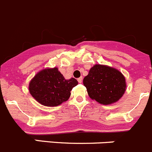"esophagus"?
I'll use <instances>...</instances> for the list:
<instances>
[{
    "label": "esophagus",
    "mask_w": 152,
    "mask_h": 152,
    "mask_svg": "<svg viewBox=\"0 0 152 152\" xmlns=\"http://www.w3.org/2000/svg\"><path fill=\"white\" fill-rule=\"evenodd\" d=\"M77 81H78L79 83H81L82 81H83V77H79V78L77 79Z\"/></svg>",
    "instance_id": "obj_1"
}]
</instances>
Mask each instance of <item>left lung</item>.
<instances>
[{
    "label": "left lung",
    "instance_id": "left-lung-1",
    "mask_svg": "<svg viewBox=\"0 0 152 152\" xmlns=\"http://www.w3.org/2000/svg\"><path fill=\"white\" fill-rule=\"evenodd\" d=\"M88 95L102 104L117 102L125 93L126 83L117 69L103 65H95L83 79Z\"/></svg>",
    "mask_w": 152,
    "mask_h": 152
}]
</instances>
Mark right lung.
Wrapping results in <instances>:
<instances>
[{"mask_svg": "<svg viewBox=\"0 0 152 152\" xmlns=\"http://www.w3.org/2000/svg\"><path fill=\"white\" fill-rule=\"evenodd\" d=\"M75 78L66 80L57 68L47 69L37 74L29 84V90L34 99L45 106H58L66 102L72 88L77 85Z\"/></svg>", "mask_w": 152, "mask_h": 152, "instance_id": "right-lung-1", "label": "right lung"}]
</instances>
